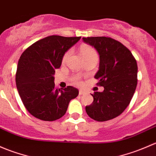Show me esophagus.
<instances>
[{
    "label": "esophagus",
    "instance_id": "esophagus-1",
    "mask_svg": "<svg viewBox=\"0 0 156 156\" xmlns=\"http://www.w3.org/2000/svg\"><path fill=\"white\" fill-rule=\"evenodd\" d=\"M79 94H80V95H83V94H85V91H83V90H80V91H79Z\"/></svg>",
    "mask_w": 156,
    "mask_h": 156
}]
</instances>
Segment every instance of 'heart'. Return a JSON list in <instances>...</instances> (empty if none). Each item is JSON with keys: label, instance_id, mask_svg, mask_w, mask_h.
<instances>
[{"label": "heart", "instance_id": "1", "mask_svg": "<svg viewBox=\"0 0 156 156\" xmlns=\"http://www.w3.org/2000/svg\"><path fill=\"white\" fill-rule=\"evenodd\" d=\"M80 52H81L82 55H83V58H87L91 57V56H97V53H96L95 50L93 49L92 47L91 46H87V45H84V46H81V49H80ZM70 51L67 52L65 54L63 57V61H65L68 57V55H70ZM75 82L76 83H79L78 81V79L76 78L75 79Z\"/></svg>", "mask_w": 156, "mask_h": 156}]
</instances>
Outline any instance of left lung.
Segmentation results:
<instances>
[{
  "instance_id": "obj_1",
  "label": "left lung",
  "mask_w": 156,
  "mask_h": 156,
  "mask_svg": "<svg viewBox=\"0 0 156 156\" xmlns=\"http://www.w3.org/2000/svg\"><path fill=\"white\" fill-rule=\"evenodd\" d=\"M83 41L99 54L94 78L104 89L91 94L94 101L86 111L95 121H108L122 113L131 102L137 84V62L128 48L110 37H83Z\"/></svg>"
}]
</instances>
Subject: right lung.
<instances>
[{
	"instance_id": "add662e5",
	"label": "right lung",
	"mask_w": 156,
	"mask_h": 156,
	"mask_svg": "<svg viewBox=\"0 0 156 156\" xmlns=\"http://www.w3.org/2000/svg\"><path fill=\"white\" fill-rule=\"evenodd\" d=\"M80 38L52 35L33 43L21 55L16 74L17 90L25 108L36 118L58 119L78 96V89L73 86L55 89L54 74L65 52Z\"/></svg>"
}]
</instances>
